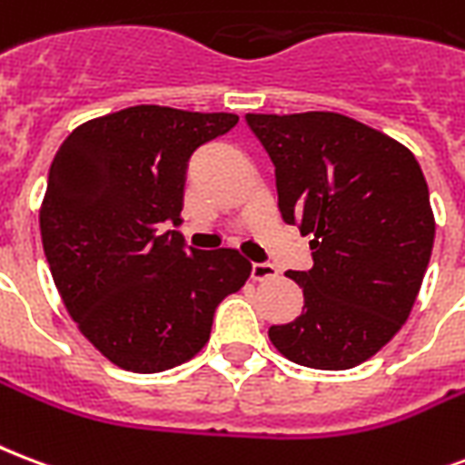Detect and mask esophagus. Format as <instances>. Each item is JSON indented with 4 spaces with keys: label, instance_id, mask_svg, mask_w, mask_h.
<instances>
[{
    "label": "esophagus",
    "instance_id": "esophagus-1",
    "mask_svg": "<svg viewBox=\"0 0 465 465\" xmlns=\"http://www.w3.org/2000/svg\"><path fill=\"white\" fill-rule=\"evenodd\" d=\"M251 278L258 280V282L278 278V268H275L272 263H253L251 265Z\"/></svg>",
    "mask_w": 465,
    "mask_h": 465
}]
</instances>
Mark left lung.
Returning a JSON list of instances; mask_svg holds the SVG:
<instances>
[{"instance_id":"obj_1","label":"left lung","mask_w":465,"mask_h":465,"mask_svg":"<svg viewBox=\"0 0 465 465\" xmlns=\"http://www.w3.org/2000/svg\"><path fill=\"white\" fill-rule=\"evenodd\" d=\"M275 165L278 207L312 233L290 271L302 314L268 329L292 363L346 371L375 356L412 310L434 246L430 187L395 138L334 112L246 114Z\"/></svg>"}]
</instances>
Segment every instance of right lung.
Returning <instances> with one entry per match:
<instances>
[{"label":"right lung","instance_id":"obj_1","mask_svg":"<svg viewBox=\"0 0 465 465\" xmlns=\"http://www.w3.org/2000/svg\"><path fill=\"white\" fill-rule=\"evenodd\" d=\"M239 122L141 104L77 126L51 163L41 207L45 261L94 349L131 373L200 353L219 302L251 263L236 248H187L177 226L190 155Z\"/></svg>","mask_w":465,"mask_h":465}]
</instances>
